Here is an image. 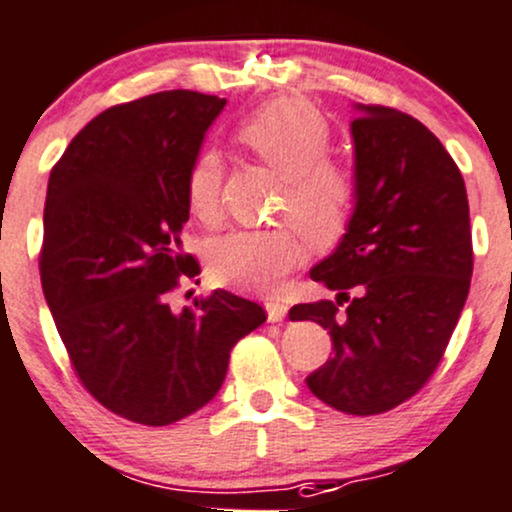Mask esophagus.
Returning a JSON list of instances; mask_svg holds the SVG:
<instances>
[{
  "label": "esophagus",
  "mask_w": 512,
  "mask_h": 512,
  "mask_svg": "<svg viewBox=\"0 0 512 512\" xmlns=\"http://www.w3.org/2000/svg\"><path fill=\"white\" fill-rule=\"evenodd\" d=\"M266 312H268V322H280L285 315H288V305L280 300H268Z\"/></svg>",
  "instance_id": "obj_1"
}]
</instances>
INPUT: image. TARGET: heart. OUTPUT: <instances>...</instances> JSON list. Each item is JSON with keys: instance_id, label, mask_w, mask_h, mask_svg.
I'll return each instance as SVG.
<instances>
[{"instance_id": "b5f03b06", "label": "heart", "mask_w": 512, "mask_h": 512, "mask_svg": "<svg viewBox=\"0 0 512 512\" xmlns=\"http://www.w3.org/2000/svg\"><path fill=\"white\" fill-rule=\"evenodd\" d=\"M239 139L285 178L276 217L300 226L315 246L337 244L354 217L359 183L344 163L327 158L332 129L320 109L293 97L276 100L239 126ZM219 195L222 163L214 151H202L185 178L192 217L217 222ZM294 228L283 224L222 236L212 244L210 276L244 293H271L305 258V241Z\"/></svg>"}]
</instances>
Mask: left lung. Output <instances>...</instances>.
I'll return each instance as SVG.
<instances>
[{
  "mask_svg": "<svg viewBox=\"0 0 512 512\" xmlns=\"http://www.w3.org/2000/svg\"><path fill=\"white\" fill-rule=\"evenodd\" d=\"M354 217L342 244L310 271L337 300L290 307L329 329L334 351L307 388L346 415H381L437 371L469 295L466 185L442 141L410 114L361 104Z\"/></svg>",
  "mask_w": 512,
  "mask_h": 512,
  "instance_id": "8db88e82",
  "label": "left lung"
}]
</instances>
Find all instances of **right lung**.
<instances>
[{"label":"right lung","instance_id":"add662e5","mask_svg":"<svg viewBox=\"0 0 512 512\" xmlns=\"http://www.w3.org/2000/svg\"><path fill=\"white\" fill-rule=\"evenodd\" d=\"M227 100L168 90L114 104L51 170L41 285L75 376L114 415L173 425L222 388L234 344L266 310L214 290L175 315L200 266L183 254L185 178Z\"/></svg>","mask_w":512,"mask_h":512}]
</instances>
